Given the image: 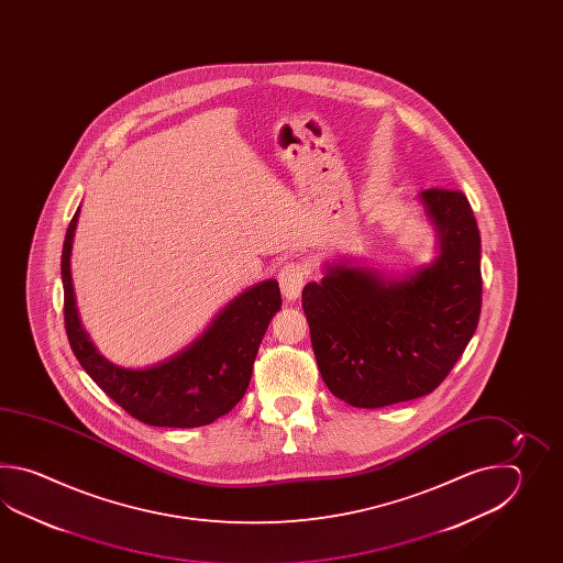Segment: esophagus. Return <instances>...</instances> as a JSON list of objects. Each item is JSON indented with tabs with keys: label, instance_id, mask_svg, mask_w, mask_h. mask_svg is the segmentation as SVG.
<instances>
[{
	"label": "esophagus",
	"instance_id": "obj_1",
	"mask_svg": "<svg viewBox=\"0 0 563 563\" xmlns=\"http://www.w3.org/2000/svg\"><path fill=\"white\" fill-rule=\"evenodd\" d=\"M306 277L308 272L303 265L298 262H289V264L282 267L279 272V287H282V294L287 301H294L299 298L303 284H306Z\"/></svg>",
	"mask_w": 563,
	"mask_h": 563
}]
</instances>
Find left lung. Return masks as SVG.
Segmentation results:
<instances>
[{
  "mask_svg": "<svg viewBox=\"0 0 563 563\" xmlns=\"http://www.w3.org/2000/svg\"><path fill=\"white\" fill-rule=\"evenodd\" d=\"M437 255L405 276H384L350 257L323 264L301 291L311 347L332 395L383 408L429 395L475 334L481 313V238L467 197L419 192Z\"/></svg>",
  "mask_w": 563,
  "mask_h": 563,
  "instance_id": "left-lung-1",
  "label": "left lung"
}]
</instances>
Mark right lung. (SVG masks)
Wrapping results in <instances>:
<instances>
[{
    "label": "right lung",
    "instance_id": "1",
    "mask_svg": "<svg viewBox=\"0 0 563 563\" xmlns=\"http://www.w3.org/2000/svg\"><path fill=\"white\" fill-rule=\"evenodd\" d=\"M78 216L80 207L62 247V284L66 334L86 374L131 417L151 427L195 429L228 415L245 395L265 330L282 310L276 279L241 291L177 354L153 366L124 368L96 350L78 316L70 274Z\"/></svg>",
    "mask_w": 563,
    "mask_h": 563
}]
</instances>
